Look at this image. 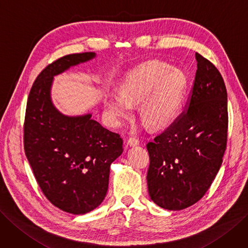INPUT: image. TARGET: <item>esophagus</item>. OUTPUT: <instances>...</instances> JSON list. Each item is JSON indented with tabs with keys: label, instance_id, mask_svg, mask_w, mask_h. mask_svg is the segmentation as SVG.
Wrapping results in <instances>:
<instances>
[{
	"label": "esophagus",
	"instance_id": "34e87169",
	"mask_svg": "<svg viewBox=\"0 0 248 248\" xmlns=\"http://www.w3.org/2000/svg\"><path fill=\"white\" fill-rule=\"evenodd\" d=\"M139 144V140L135 138V137H130L129 139H127V145L130 146H137Z\"/></svg>",
	"mask_w": 248,
	"mask_h": 248
}]
</instances>
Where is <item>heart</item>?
<instances>
[{"label": "heart", "instance_id": "heart-1", "mask_svg": "<svg viewBox=\"0 0 248 248\" xmlns=\"http://www.w3.org/2000/svg\"><path fill=\"white\" fill-rule=\"evenodd\" d=\"M188 77L180 68L159 60L144 62L123 80L122 93L112 92L104 100L105 111L113 125L121 124L132 113L131 104H140L142 122L152 129L169 125L178 115Z\"/></svg>", "mask_w": 248, "mask_h": 248}]
</instances>
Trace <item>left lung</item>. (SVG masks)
I'll list each match as a JSON object with an SVG mask.
<instances>
[{
  "label": "left lung",
  "instance_id": "obj_1",
  "mask_svg": "<svg viewBox=\"0 0 248 248\" xmlns=\"http://www.w3.org/2000/svg\"><path fill=\"white\" fill-rule=\"evenodd\" d=\"M197 70L187 108L147 145L149 195L181 210L196 203L222 166L228 137L227 90L214 64L195 54Z\"/></svg>",
  "mask_w": 248,
  "mask_h": 248
}]
</instances>
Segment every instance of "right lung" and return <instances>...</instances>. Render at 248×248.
Returning <instances> with one entry per match:
<instances>
[{"instance_id": "right-lung-1", "label": "right lung", "mask_w": 248, "mask_h": 248, "mask_svg": "<svg viewBox=\"0 0 248 248\" xmlns=\"http://www.w3.org/2000/svg\"><path fill=\"white\" fill-rule=\"evenodd\" d=\"M94 57L93 52L70 54L46 66L31 89L23 124L24 152L42 192L53 205L73 215L101 204L110 164L123 153L121 135L91 114L66 116L52 104L53 77Z\"/></svg>"}]
</instances>
